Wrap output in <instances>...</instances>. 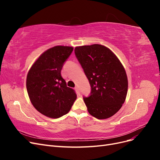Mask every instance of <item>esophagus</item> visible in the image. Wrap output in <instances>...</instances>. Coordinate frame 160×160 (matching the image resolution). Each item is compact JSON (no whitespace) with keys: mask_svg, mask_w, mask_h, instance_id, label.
Returning a JSON list of instances; mask_svg holds the SVG:
<instances>
[{"mask_svg":"<svg viewBox=\"0 0 160 160\" xmlns=\"http://www.w3.org/2000/svg\"><path fill=\"white\" fill-rule=\"evenodd\" d=\"M75 91H77V93H78L79 95H80V92H79V88H78V87H75Z\"/></svg>","mask_w":160,"mask_h":160,"instance_id":"34e87169","label":"esophagus"}]
</instances>
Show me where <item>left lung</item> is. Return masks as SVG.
I'll use <instances>...</instances> for the list:
<instances>
[{
  "label": "left lung",
  "instance_id": "obj_1",
  "mask_svg": "<svg viewBox=\"0 0 160 160\" xmlns=\"http://www.w3.org/2000/svg\"><path fill=\"white\" fill-rule=\"evenodd\" d=\"M75 53L91 88L84 102L94 118L105 119L122 107L128 93L126 72L118 57L99 44L76 47Z\"/></svg>",
  "mask_w": 160,
  "mask_h": 160
}]
</instances>
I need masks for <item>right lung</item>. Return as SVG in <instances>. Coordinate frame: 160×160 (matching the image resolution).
Here are the masks:
<instances>
[{"mask_svg":"<svg viewBox=\"0 0 160 160\" xmlns=\"http://www.w3.org/2000/svg\"><path fill=\"white\" fill-rule=\"evenodd\" d=\"M73 47L58 45L47 49L32 64L27 76V90L38 112L57 119L70 111L77 99L75 91L67 86L61 72Z\"/></svg>","mask_w":160,"mask_h":160,"instance_id":"obj_1","label":"right lung"}]
</instances>
